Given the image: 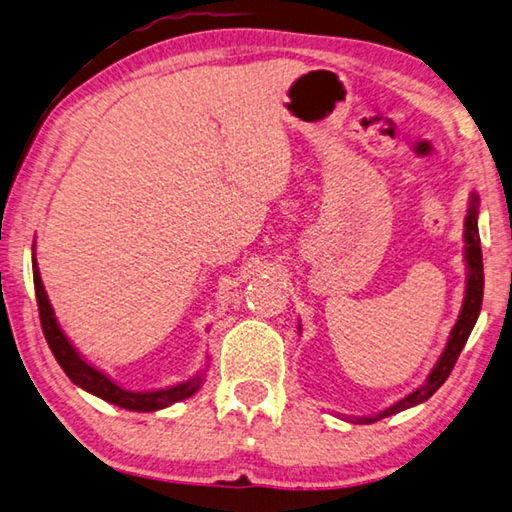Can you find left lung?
Here are the masks:
<instances>
[{"mask_svg":"<svg viewBox=\"0 0 512 512\" xmlns=\"http://www.w3.org/2000/svg\"><path fill=\"white\" fill-rule=\"evenodd\" d=\"M477 208H479V197L472 192L470 197V208L466 215V262H468V286H466V297H463V306L459 313V320L454 324L450 331V340L448 347L441 353L439 362L432 369V374L427 376L425 385L418 387L416 392L410 396L401 398V401L394 403L392 407H387L385 412H380L376 416H362V418H353V423H376L380 418L392 416L407 410V407H414L418 403H423L430 398L436 389H439L445 380H448L450 371L454 369V362H457L459 353L463 345L468 342V336L475 322L479 318L481 311V300H483V259H481V241H479V228H477Z\"/></svg>","mask_w":512,"mask_h":512,"instance_id":"8db88e82","label":"left lung"}]
</instances>
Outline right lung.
Returning <instances> with one entry per match:
<instances>
[{
    "label": "right lung",
    "mask_w": 512,
    "mask_h": 512,
    "mask_svg": "<svg viewBox=\"0 0 512 512\" xmlns=\"http://www.w3.org/2000/svg\"><path fill=\"white\" fill-rule=\"evenodd\" d=\"M33 284H35L37 311H40L44 338L49 342L53 356L58 360V365L64 369V374H67L78 387L85 389V392L94 394L111 405L125 407V410L154 412V410H163V407L172 403L185 401V398H190L201 387V374L174 387L159 389V392H127V389L118 387L114 380L107 378L102 371H98L96 367H91L89 362L82 360L80 353L71 347V342L58 327L53 309L49 304V297H46V291H44L40 271H37L35 257H33Z\"/></svg>",
    "instance_id": "1"
}]
</instances>
